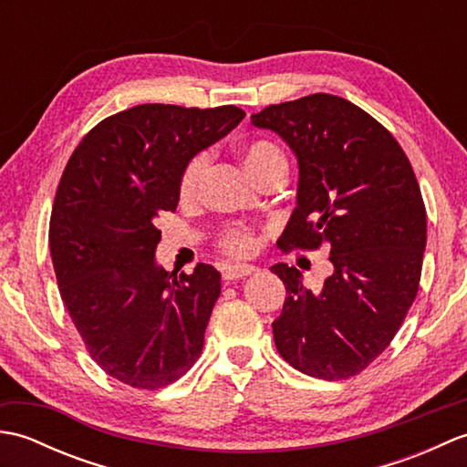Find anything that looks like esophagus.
I'll return each mask as SVG.
<instances>
[{
    "instance_id": "esophagus-1",
    "label": "esophagus",
    "mask_w": 467,
    "mask_h": 467,
    "mask_svg": "<svg viewBox=\"0 0 467 467\" xmlns=\"http://www.w3.org/2000/svg\"><path fill=\"white\" fill-rule=\"evenodd\" d=\"M259 269L253 265H228L226 269L223 271V276L224 281H239V279H244V276H249L253 273H256Z\"/></svg>"
}]
</instances>
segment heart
<instances>
[{"mask_svg": "<svg viewBox=\"0 0 467 467\" xmlns=\"http://www.w3.org/2000/svg\"><path fill=\"white\" fill-rule=\"evenodd\" d=\"M275 161H285L279 148L271 142L256 140L253 142L244 152V162L249 166V171L256 176L261 174L266 166ZM208 166V156L204 152L196 154L191 162L186 164L181 176V198L182 201H192L201 192V186L206 174ZM218 249L224 254L234 256V259H244V256H251L256 249V236L243 224H231L226 226L224 231L218 236Z\"/></svg>", "mask_w": 467, "mask_h": 467, "instance_id": "obj_1", "label": "heart"}]
</instances>
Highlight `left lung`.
Wrapping results in <instances>:
<instances>
[{
    "instance_id": "8db88e82",
    "label": "left lung",
    "mask_w": 467,
    "mask_h": 467,
    "mask_svg": "<svg viewBox=\"0 0 467 467\" xmlns=\"http://www.w3.org/2000/svg\"><path fill=\"white\" fill-rule=\"evenodd\" d=\"M251 122L279 134L299 161L281 249L327 244L333 265L321 293L295 266H271L286 289L275 345L305 375L347 379L387 349L418 295L428 241L418 178L393 134L345 98L273 104Z\"/></svg>"
}]
</instances>
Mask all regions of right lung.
Here are the masks:
<instances>
[{
    "mask_svg": "<svg viewBox=\"0 0 467 467\" xmlns=\"http://www.w3.org/2000/svg\"><path fill=\"white\" fill-rule=\"evenodd\" d=\"M236 106L140 104L88 132L59 178L49 253L59 295L86 351L136 389L174 383L201 357L221 273L154 261L161 213H174L192 158L241 124Z\"/></svg>",
    "mask_w": 467,
    "mask_h": 467,
    "instance_id": "right-lung-1",
    "label": "right lung"
}]
</instances>
